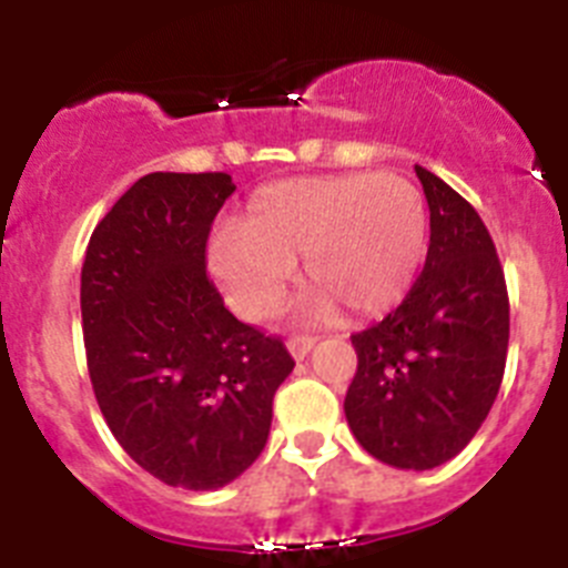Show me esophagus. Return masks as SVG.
<instances>
[{
    "label": "esophagus",
    "instance_id": "34e87169",
    "mask_svg": "<svg viewBox=\"0 0 568 568\" xmlns=\"http://www.w3.org/2000/svg\"><path fill=\"white\" fill-rule=\"evenodd\" d=\"M313 346H315L313 335H293V338L287 341V349H290V355H293L295 361L307 358Z\"/></svg>",
    "mask_w": 568,
    "mask_h": 568
}]
</instances>
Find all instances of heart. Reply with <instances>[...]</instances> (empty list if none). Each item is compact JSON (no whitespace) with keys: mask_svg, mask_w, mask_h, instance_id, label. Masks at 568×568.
Instances as JSON below:
<instances>
[{"mask_svg":"<svg viewBox=\"0 0 568 568\" xmlns=\"http://www.w3.org/2000/svg\"><path fill=\"white\" fill-rule=\"evenodd\" d=\"M429 219L420 190L398 173L301 175L253 195L239 227L210 241L215 278L244 318H267L301 258L313 313H389L426 258Z\"/></svg>","mask_w":568,"mask_h":568,"instance_id":"heart-1","label":"heart"}]
</instances>
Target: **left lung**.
Instances as JSON below:
<instances>
[{
	"label": "left lung",
	"mask_w": 568,
	"mask_h": 568,
	"mask_svg": "<svg viewBox=\"0 0 568 568\" xmlns=\"http://www.w3.org/2000/svg\"><path fill=\"white\" fill-rule=\"evenodd\" d=\"M415 173L429 204L426 264L398 310L353 335L344 413L373 458L424 471L455 458L498 398L509 295L478 210L426 168Z\"/></svg>",
	"instance_id": "8db88e82"
}]
</instances>
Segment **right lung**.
Wrapping results in <instances>:
<instances>
[{
  "mask_svg": "<svg viewBox=\"0 0 568 568\" xmlns=\"http://www.w3.org/2000/svg\"><path fill=\"white\" fill-rule=\"evenodd\" d=\"M227 173H150L90 235L82 264L88 373L113 438L168 486L207 491L253 466L295 361L241 324L207 275Z\"/></svg>",
  "mask_w": 568,
  "mask_h": 568,
  "instance_id": "add662e5",
  "label": "right lung"
}]
</instances>
